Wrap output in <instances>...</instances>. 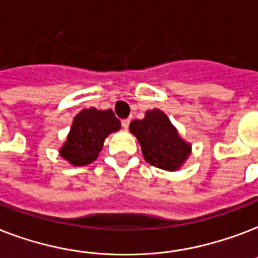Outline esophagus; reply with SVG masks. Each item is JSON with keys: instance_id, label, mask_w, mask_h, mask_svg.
Listing matches in <instances>:
<instances>
[{"instance_id": "34e87169", "label": "esophagus", "mask_w": 258, "mask_h": 258, "mask_svg": "<svg viewBox=\"0 0 258 258\" xmlns=\"http://www.w3.org/2000/svg\"><path fill=\"white\" fill-rule=\"evenodd\" d=\"M121 125H123V128L127 130L130 125V119H124V120H121Z\"/></svg>"}]
</instances>
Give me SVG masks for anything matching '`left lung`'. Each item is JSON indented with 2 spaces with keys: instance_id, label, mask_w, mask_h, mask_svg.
Listing matches in <instances>:
<instances>
[{
  "instance_id": "left-lung-1",
  "label": "left lung",
  "mask_w": 258,
  "mask_h": 258,
  "mask_svg": "<svg viewBox=\"0 0 258 258\" xmlns=\"http://www.w3.org/2000/svg\"><path fill=\"white\" fill-rule=\"evenodd\" d=\"M130 131L141 143L145 160L155 168L177 170L190 154V145L182 139L169 117L160 109L145 113L142 120H133Z\"/></svg>"
}]
</instances>
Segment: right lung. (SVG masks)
<instances>
[{
    "mask_svg": "<svg viewBox=\"0 0 258 258\" xmlns=\"http://www.w3.org/2000/svg\"><path fill=\"white\" fill-rule=\"evenodd\" d=\"M120 120L112 109H82L73 120L66 142L59 154L76 166L93 162L101 151L105 138L120 130Z\"/></svg>",
    "mask_w": 258,
    "mask_h": 258,
    "instance_id": "add662e5",
    "label": "right lung"
}]
</instances>
